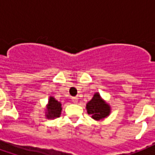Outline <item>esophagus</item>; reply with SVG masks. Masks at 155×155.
<instances>
[{
	"instance_id": "34e87169",
	"label": "esophagus",
	"mask_w": 155,
	"mask_h": 155,
	"mask_svg": "<svg viewBox=\"0 0 155 155\" xmlns=\"http://www.w3.org/2000/svg\"><path fill=\"white\" fill-rule=\"evenodd\" d=\"M71 99H72V101L74 102V104H77V102H78V98L77 97H72Z\"/></svg>"
}]
</instances>
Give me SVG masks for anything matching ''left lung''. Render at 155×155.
<instances>
[{
    "instance_id": "obj_1",
    "label": "left lung",
    "mask_w": 155,
    "mask_h": 155,
    "mask_svg": "<svg viewBox=\"0 0 155 155\" xmlns=\"http://www.w3.org/2000/svg\"><path fill=\"white\" fill-rule=\"evenodd\" d=\"M88 114L95 120H101L110 115V106L101 97L99 93H95L93 98L86 104Z\"/></svg>"
}]
</instances>
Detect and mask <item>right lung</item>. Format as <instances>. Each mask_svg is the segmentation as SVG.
<instances>
[{
    "label": "right lung",
    "mask_w": 155,
    "mask_h": 155,
    "mask_svg": "<svg viewBox=\"0 0 155 155\" xmlns=\"http://www.w3.org/2000/svg\"><path fill=\"white\" fill-rule=\"evenodd\" d=\"M46 109H47V110L45 112V116L47 119H54V118L60 117L61 110H62L61 102L56 101L52 96H51L49 99Z\"/></svg>",
    "instance_id": "add662e5"
}]
</instances>
